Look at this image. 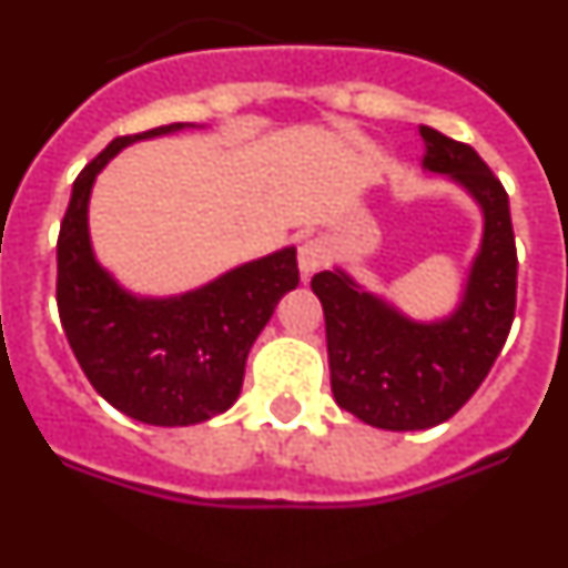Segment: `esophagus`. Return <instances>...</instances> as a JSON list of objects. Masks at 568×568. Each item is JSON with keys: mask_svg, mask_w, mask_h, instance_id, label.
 Returning a JSON list of instances; mask_svg holds the SVG:
<instances>
[{"mask_svg": "<svg viewBox=\"0 0 568 568\" xmlns=\"http://www.w3.org/2000/svg\"><path fill=\"white\" fill-rule=\"evenodd\" d=\"M329 258V250H327V241L321 239H310L304 241L298 247V270L304 278H310L313 273H318Z\"/></svg>", "mask_w": 568, "mask_h": 568, "instance_id": "34e87169", "label": "esophagus"}]
</instances>
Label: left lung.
Wrapping results in <instances>:
<instances>
[{
	"instance_id": "1",
	"label": "left lung",
	"mask_w": 568,
	"mask_h": 568,
	"mask_svg": "<svg viewBox=\"0 0 568 568\" xmlns=\"http://www.w3.org/2000/svg\"><path fill=\"white\" fill-rule=\"evenodd\" d=\"M426 173L446 175L484 215L480 247L460 298L444 318L415 321L369 293L346 270L313 275L327 321L335 404L378 429L415 433L453 418L475 395L506 344L515 318L518 253L509 195L469 144L420 128Z\"/></svg>"
}]
</instances>
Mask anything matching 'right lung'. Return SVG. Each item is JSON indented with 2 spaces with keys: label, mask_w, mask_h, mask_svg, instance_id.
<instances>
[{
  "label": "right lung",
  "mask_w": 568,
  "mask_h": 568,
  "mask_svg": "<svg viewBox=\"0 0 568 568\" xmlns=\"http://www.w3.org/2000/svg\"><path fill=\"white\" fill-rule=\"evenodd\" d=\"M187 128L199 124L113 139L73 182L57 244V304L70 349L110 406L153 426H190L227 413L255 338L275 304L298 287L295 247L168 298L130 293L99 264L88 227L97 175L128 144Z\"/></svg>",
  "instance_id": "right-lung-1"
}]
</instances>
